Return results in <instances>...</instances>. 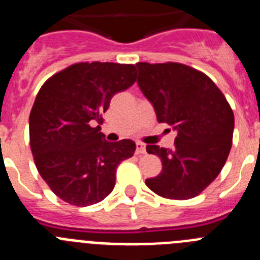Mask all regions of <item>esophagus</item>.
Wrapping results in <instances>:
<instances>
[{"label":"esophagus","mask_w":260,"mask_h":260,"mask_svg":"<svg viewBox=\"0 0 260 260\" xmlns=\"http://www.w3.org/2000/svg\"><path fill=\"white\" fill-rule=\"evenodd\" d=\"M135 153H137V155H143V153H146V147H144L143 143L137 142V150H135Z\"/></svg>","instance_id":"34e87169"}]
</instances>
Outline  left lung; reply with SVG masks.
Segmentation results:
<instances>
[{"label": "left lung", "mask_w": 260, "mask_h": 260, "mask_svg": "<svg viewBox=\"0 0 260 260\" xmlns=\"http://www.w3.org/2000/svg\"><path fill=\"white\" fill-rule=\"evenodd\" d=\"M138 84L160 123L177 130L174 148L148 144L160 157V174L146 185L162 198L185 201L219 176L232 148L234 114L211 78L183 63L138 62Z\"/></svg>", "instance_id": "8db88e82"}]
</instances>
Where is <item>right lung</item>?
Returning a JSON list of instances; mask_svg holds the SVG:
<instances>
[{
	"label": "right lung",
	"mask_w": 260,
	"mask_h": 260,
	"mask_svg": "<svg viewBox=\"0 0 260 260\" xmlns=\"http://www.w3.org/2000/svg\"><path fill=\"white\" fill-rule=\"evenodd\" d=\"M135 79L134 65L79 62L41 86L29 113V146L43 180L66 203L86 207L107 198L117 167L134 155V142H107L100 125L112 98Z\"/></svg>",
	"instance_id": "right-lung-1"
}]
</instances>
